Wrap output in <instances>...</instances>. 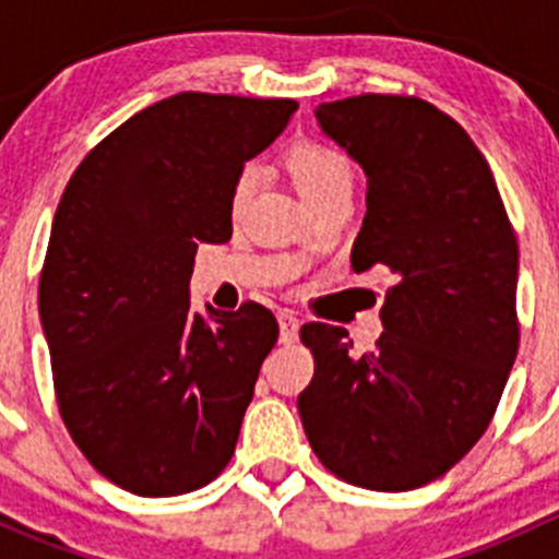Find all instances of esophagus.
<instances>
[{"mask_svg": "<svg viewBox=\"0 0 559 559\" xmlns=\"http://www.w3.org/2000/svg\"><path fill=\"white\" fill-rule=\"evenodd\" d=\"M278 326H281V341L292 343L297 337V330H300V319H297L292 311H278Z\"/></svg>", "mask_w": 559, "mask_h": 559, "instance_id": "34e87169", "label": "esophagus"}]
</instances>
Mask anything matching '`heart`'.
<instances>
[{"instance_id":"obj_1","label":"heart","mask_w":559,"mask_h":559,"mask_svg":"<svg viewBox=\"0 0 559 559\" xmlns=\"http://www.w3.org/2000/svg\"><path fill=\"white\" fill-rule=\"evenodd\" d=\"M286 167H289L297 191H300L308 205H313L321 197L332 194V191L352 189L354 183L352 162L346 159V154H341V151L324 143H297L286 154ZM251 189L253 170L251 167H243L233 189L235 205H240L251 194Z\"/></svg>"}]
</instances>
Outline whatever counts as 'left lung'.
<instances>
[{
  "label": "left lung",
  "instance_id": "obj_1",
  "mask_svg": "<svg viewBox=\"0 0 559 559\" xmlns=\"http://www.w3.org/2000/svg\"><path fill=\"white\" fill-rule=\"evenodd\" d=\"M316 121L368 175L352 267L384 264L394 284L373 352H354L343 326H302L316 373L297 408L337 478L405 492L489 427L520 348V251L487 159L436 105L362 94L319 105Z\"/></svg>",
  "mask_w": 559,
  "mask_h": 559
}]
</instances>
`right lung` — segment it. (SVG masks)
Returning <instances> with one entry per match:
<instances>
[{"mask_svg":"<svg viewBox=\"0 0 559 559\" xmlns=\"http://www.w3.org/2000/svg\"><path fill=\"white\" fill-rule=\"evenodd\" d=\"M295 99L183 92L134 112L78 165L39 275L61 419L86 460L143 498L227 467L264 357L267 308L191 311L200 243L233 238V189Z\"/></svg>","mask_w":559,"mask_h":559,"instance_id":"1","label":"right lung"}]
</instances>
